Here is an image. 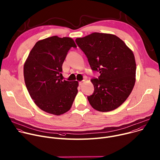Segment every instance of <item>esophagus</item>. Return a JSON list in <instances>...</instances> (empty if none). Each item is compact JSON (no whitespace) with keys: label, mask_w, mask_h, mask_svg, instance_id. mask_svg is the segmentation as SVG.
I'll return each mask as SVG.
<instances>
[{"label":"esophagus","mask_w":160,"mask_h":160,"mask_svg":"<svg viewBox=\"0 0 160 160\" xmlns=\"http://www.w3.org/2000/svg\"><path fill=\"white\" fill-rule=\"evenodd\" d=\"M84 80H83V81H80L79 82V86H81V85H82V84L84 82Z\"/></svg>","instance_id":"34e87169"}]
</instances>
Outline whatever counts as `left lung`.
<instances>
[{
    "label": "left lung",
    "instance_id": "left-lung-1",
    "mask_svg": "<svg viewBox=\"0 0 160 160\" xmlns=\"http://www.w3.org/2000/svg\"><path fill=\"white\" fill-rule=\"evenodd\" d=\"M98 78L91 80L94 92L88 96L91 107L99 112H110L129 97L136 82V64L132 51L118 37L92 33L76 39Z\"/></svg>",
    "mask_w": 160,
    "mask_h": 160
}]
</instances>
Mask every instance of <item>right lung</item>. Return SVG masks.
Instances as JSON below:
<instances>
[{"instance_id":"right-lung-1","label":"right lung","mask_w":160,"mask_h":160,"mask_svg":"<svg viewBox=\"0 0 160 160\" xmlns=\"http://www.w3.org/2000/svg\"><path fill=\"white\" fill-rule=\"evenodd\" d=\"M71 47H77L71 38H47L36 43L24 64L25 84L31 98L48 113L60 115L69 111L78 93L77 81L59 79Z\"/></svg>"}]
</instances>
